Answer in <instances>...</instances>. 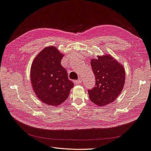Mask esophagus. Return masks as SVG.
Listing matches in <instances>:
<instances>
[{
  "instance_id": "1",
  "label": "esophagus",
  "mask_w": 151,
  "mask_h": 151,
  "mask_svg": "<svg viewBox=\"0 0 151 151\" xmlns=\"http://www.w3.org/2000/svg\"><path fill=\"white\" fill-rule=\"evenodd\" d=\"M81 82H82V79H79L78 80H76L74 81V83L76 84H80Z\"/></svg>"
}]
</instances>
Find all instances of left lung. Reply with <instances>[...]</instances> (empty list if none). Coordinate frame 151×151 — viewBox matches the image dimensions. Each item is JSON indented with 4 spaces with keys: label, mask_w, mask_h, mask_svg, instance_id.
I'll return each instance as SVG.
<instances>
[{
    "label": "left lung",
    "mask_w": 151,
    "mask_h": 151,
    "mask_svg": "<svg viewBox=\"0 0 151 151\" xmlns=\"http://www.w3.org/2000/svg\"><path fill=\"white\" fill-rule=\"evenodd\" d=\"M95 85L88 89L89 99L99 106H105L116 100L123 88L125 71L123 66L110 55L91 60Z\"/></svg>",
    "instance_id": "left-lung-1"
}]
</instances>
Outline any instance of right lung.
I'll return each instance as SVG.
<instances>
[{
  "label": "right lung",
  "instance_id": "obj_1",
  "mask_svg": "<svg viewBox=\"0 0 151 151\" xmlns=\"http://www.w3.org/2000/svg\"><path fill=\"white\" fill-rule=\"evenodd\" d=\"M63 55L55 47H47L34 59L30 78L34 91L43 103L57 106L68 96L74 83L61 65Z\"/></svg>",
  "mask_w": 151,
  "mask_h": 151
}]
</instances>
